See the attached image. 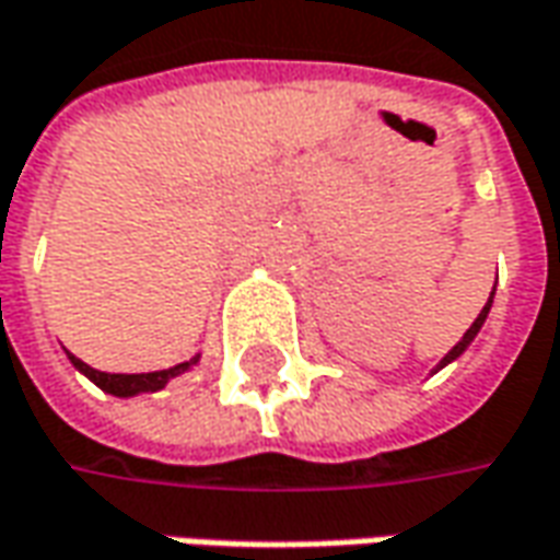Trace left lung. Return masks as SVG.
<instances>
[{"label": "left lung", "instance_id": "1", "mask_svg": "<svg viewBox=\"0 0 560 560\" xmlns=\"http://www.w3.org/2000/svg\"><path fill=\"white\" fill-rule=\"evenodd\" d=\"M490 305H493V295L487 299V305H483V311H481V314H478V320H475V324L468 326V332H465V336H463V341H459V345H456V348H453V351H450V354H446V358L441 360V366H446L450 360L459 358V354H463L465 348H468V341H471V339H475V336H478V329H481L483 320H487V311H490ZM441 366H438V370H441Z\"/></svg>", "mask_w": 560, "mask_h": 560}]
</instances>
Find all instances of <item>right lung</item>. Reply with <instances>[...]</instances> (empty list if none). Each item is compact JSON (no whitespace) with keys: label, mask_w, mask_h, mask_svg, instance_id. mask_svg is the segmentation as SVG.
Wrapping results in <instances>:
<instances>
[{"label":"right lung","mask_w":560,"mask_h":560,"mask_svg":"<svg viewBox=\"0 0 560 560\" xmlns=\"http://www.w3.org/2000/svg\"><path fill=\"white\" fill-rule=\"evenodd\" d=\"M73 366L82 370L85 376L95 382L97 388H104L107 394H116V397H131V394L138 392H156V388H163L168 378L178 376L187 370V363H178V366H168V370H160V373H138V376H122V373H101V370H92L89 363H82L79 358H73ZM190 363H197V358L190 360Z\"/></svg>","instance_id":"1"}]
</instances>
